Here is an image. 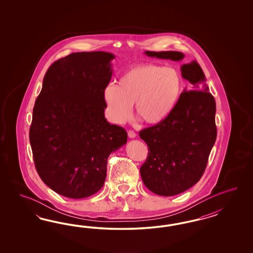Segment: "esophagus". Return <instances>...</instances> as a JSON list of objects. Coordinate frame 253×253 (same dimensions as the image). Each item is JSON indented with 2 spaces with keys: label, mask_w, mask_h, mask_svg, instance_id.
Instances as JSON below:
<instances>
[{
  "label": "esophagus",
  "mask_w": 253,
  "mask_h": 253,
  "mask_svg": "<svg viewBox=\"0 0 253 253\" xmlns=\"http://www.w3.org/2000/svg\"><path fill=\"white\" fill-rule=\"evenodd\" d=\"M128 136L130 138H135L136 137V133L133 130H129L128 131Z\"/></svg>",
  "instance_id": "34e87169"
}]
</instances>
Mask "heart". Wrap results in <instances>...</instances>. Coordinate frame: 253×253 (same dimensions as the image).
Segmentation results:
<instances>
[{"label":"heart","instance_id":"obj_1","mask_svg":"<svg viewBox=\"0 0 253 253\" xmlns=\"http://www.w3.org/2000/svg\"><path fill=\"white\" fill-rule=\"evenodd\" d=\"M178 69L157 64H142L127 70L117 85H107L104 99L112 123L123 124L135 115L148 125L165 122L176 108L184 90Z\"/></svg>","mask_w":253,"mask_h":253}]
</instances>
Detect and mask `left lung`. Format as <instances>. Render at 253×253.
<instances>
[{
  "label": "left lung",
  "instance_id": "8db88e82",
  "mask_svg": "<svg viewBox=\"0 0 253 253\" xmlns=\"http://www.w3.org/2000/svg\"><path fill=\"white\" fill-rule=\"evenodd\" d=\"M145 54L172 61L184 57L173 51ZM181 72L191 85L182 92L174 111L165 122L139 132L149 147L140 168L142 180L150 191L164 197L181 194L199 182L217 136L216 104L203 70L193 60Z\"/></svg>",
  "mask_w": 253,
  "mask_h": 253
}]
</instances>
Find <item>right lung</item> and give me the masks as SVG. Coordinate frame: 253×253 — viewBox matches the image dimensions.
<instances>
[{
    "instance_id": "1",
    "label": "right lung",
    "mask_w": 253,
    "mask_h": 253,
    "mask_svg": "<svg viewBox=\"0 0 253 253\" xmlns=\"http://www.w3.org/2000/svg\"><path fill=\"white\" fill-rule=\"evenodd\" d=\"M114 58L97 51L54 62L35 101L30 129L35 167L46 185L69 199L99 191L107 158L127 143L126 130L107 123L104 113Z\"/></svg>"
}]
</instances>
